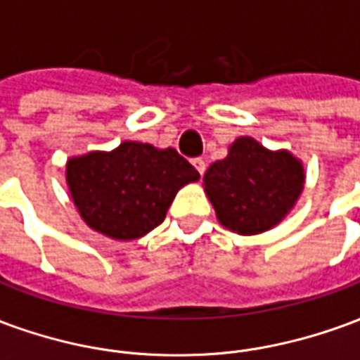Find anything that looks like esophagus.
<instances>
[{
	"label": "esophagus",
	"instance_id": "obj_1",
	"mask_svg": "<svg viewBox=\"0 0 360 360\" xmlns=\"http://www.w3.org/2000/svg\"><path fill=\"white\" fill-rule=\"evenodd\" d=\"M193 165L196 167V172L200 173V175H204V172H206V162H204L202 158H195V160H193Z\"/></svg>",
	"mask_w": 360,
	"mask_h": 360
}]
</instances>
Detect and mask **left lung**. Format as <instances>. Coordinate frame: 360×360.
Masks as SVG:
<instances>
[{
	"label": "left lung",
	"instance_id": "1",
	"mask_svg": "<svg viewBox=\"0 0 360 360\" xmlns=\"http://www.w3.org/2000/svg\"><path fill=\"white\" fill-rule=\"evenodd\" d=\"M304 172L289 152H270L250 136L229 146L224 160L208 167L204 191L221 226L257 235L285 218L301 195Z\"/></svg>",
	"mask_w": 360,
	"mask_h": 360
}]
</instances>
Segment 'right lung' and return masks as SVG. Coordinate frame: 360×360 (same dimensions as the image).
<instances>
[{"label": "right lung", "instance_id": "obj_1", "mask_svg": "<svg viewBox=\"0 0 360 360\" xmlns=\"http://www.w3.org/2000/svg\"><path fill=\"white\" fill-rule=\"evenodd\" d=\"M198 177L175 148L131 141L67 162V185L82 219L119 241L139 239L160 226L177 191Z\"/></svg>", "mask_w": 360, "mask_h": 360}]
</instances>
